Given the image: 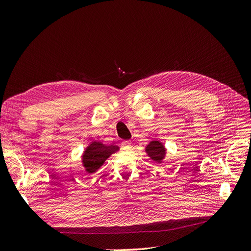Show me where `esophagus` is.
<instances>
[{
    "mask_svg": "<svg viewBox=\"0 0 251 251\" xmlns=\"http://www.w3.org/2000/svg\"><path fill=\"white\" fill-rule=\"evenodd\" d=\"M121 148H123L124 150H131L132 148V142L130 140H125L123 143H121Z\"/></svg>",
    "mask_w": 251,
    "mask_h": 251,
    "instance_id": "1",
    "label": "esophagus"
}]
</instances>
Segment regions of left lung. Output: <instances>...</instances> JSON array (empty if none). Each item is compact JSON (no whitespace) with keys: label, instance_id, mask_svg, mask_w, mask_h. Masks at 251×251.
<instances>
[{"label":"left lung","instance_id":"obj_1","mask_svg":"<svg viewBox=\"0 0 251 251\" xmlns=\"http://www.w3.org/2000/svg\"><path fill=\"white\" fill-rule=\"evenodd\" d=\"M146 151L148 155L156 162H161L165 155V149L159 141H151Z\"/></svg>","mask_w":251,"mask_h":251}]
</instances>
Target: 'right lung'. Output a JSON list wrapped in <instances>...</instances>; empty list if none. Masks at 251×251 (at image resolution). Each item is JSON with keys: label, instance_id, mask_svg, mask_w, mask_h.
Returning a JSON list of instances; mask_svg holds the SVG:
<instances>
[{"label": "right lung", "instance_id": "add662e5", "mask_svg": "<svg viewBox=\"0 0 251 251\" xmlns=\"http://www.w3.org/2000/svg\"><path fill=\"white\" fill-rule=\"evenodd\" d=\"M118 151L116 146H104V144L93 141L85 151L82 156V162L88 173L96 172L103 162L115 151Z\"/></svg>", "mask_w": 251, "mask_h": 251}]
</instances>
